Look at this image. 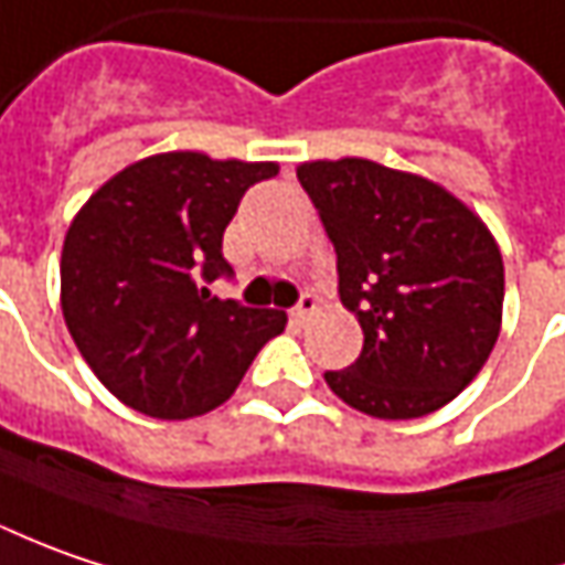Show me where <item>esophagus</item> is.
I'll return each instance as SVG.
<instances>
[{
  "instance_id": "obj_1",
  "label": "esophagus",
  "mask_w": 565,
  "mask_h": 565,
  "mask_svg": "<svg viewBox=\"0 0 565 565\" xmlns=\"http://www.w3.org/2000/svg\"><path fill=\"white\" fill-rule=\"evenodd\" d=\"M315 311H318V298L311 296V292H305V296L298 298L296 308L289 311V318H292L296 324H305V321H308V318H311Z\"/></svg>"
}]
</instances>
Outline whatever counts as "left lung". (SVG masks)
<instances>
[{"label":"left lung","instance_id":"obj_1","mask_svg":"<svg viewBox=\"0 0 565 565\" xmlns=\"http://www.w3.org/2000/svg\"><path fill=\"white\" fill-rule=\"evenodd\" d=\"M298 181L337 250L340 301L362 324L330 391L379 419L445 407L490 359L505 273L487 225L426 178L369 158L308 161Z\"/></svg>","mask_w":565,"mask_h":565}]
</instances>
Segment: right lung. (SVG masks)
Here are the masks:
<instances>
[{
    "label": "right lung",
    "mask_w": 565,
    "mask_h": 565,
    "mask_svg": "<svg viewBox=\"0 0 565 565\" xmlns=\"http://www.w3.org/2000/svg\"><path fill=\"white\" fill-rule=\"evenodd\" d=\"M273 161L164 152L110 178L72 218L60 286L72 340L100 384L156 419L225 404L286 315L212 296L235 269L222 235Z\"/></svg>",
    "instance_id": "obj_1"
}]
</instances>
